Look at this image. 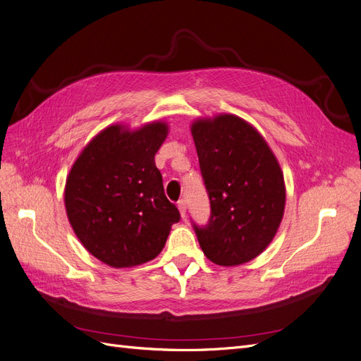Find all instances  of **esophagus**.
<instances>
[{"instance_id": "obj_1", "label": "esophagus", "mask_w": 361, "mask_h": 361, "mask_svg": "<svg viewBox=\"0 0 361 361\" xmlns=\"http://www.w3.org/2000/svg\"><path fill=\"white\" fill-rule=\"evenodd\" d=\"M178 207H179V211H180V215H182V216L187 215V200L180 199V200L178 202Z\"/></svg>"}]
</instances>
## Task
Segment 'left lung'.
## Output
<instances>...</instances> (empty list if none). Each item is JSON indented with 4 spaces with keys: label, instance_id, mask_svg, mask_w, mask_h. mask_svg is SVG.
Returning <instances> with one entry per match:
<instances>
[{
    "label": "left lung",
    "instance_id": "8db88e82",
    "mask_svg": "<svg viewBox=\"0 0 361 361\" xmlns=\"http://www.w3.org/2000/svg\"><path fill=\"white\" fill-rule=\"evenodd\" d=\"M211 215L191 221L206 257L233 267L255 259L272 241L285 211V182L257 130L232 114L192 125Z\"/></svg>",
    "mask_w": 361,
    "mask_h": 361
}]
</instances>
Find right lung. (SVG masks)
Returning <instances> with one entry per match:
<instances>
[{
	"label": "right lung",
	"mask_w": 361,
	"mask_h": 361,
	"mask_svg": "<svg viewBox=\"0 0 361 361\" xmlns=\"http://www.w3.org/2000/svg\"><path fill=\"white\" fill-rule=\"evenodd\" d=\"M166 123L138 130L114 125L82 150L69 173L64 203L73 232L104 264L126 268L155 259L179 209L164 192L155 154Z\"/></svg>",
	"instance_id": "right-lung-1"
}]
</instances>
